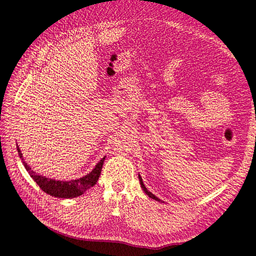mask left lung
I'll return each mask as SVG.
<instances>
[{
	"instance_id": "obj_1",
	"label": "left lung",
	"mask_w": 256,
	"mask_h": 256,
	"mask_svg": "<svg viewBox=\"0 0 256 256\" xmlns=\"http://www.w3.org/2000/svg\"><path fill=\"white\" fill-rule=\"evenodd\" d=\"M139 182H140V185H142V188L144 189V192L148 196H149L150 198H152V199L156 200V201H160L158 196H155V194H153L152 192H150L149 190H148V189H146V186H144V182H142V176H139Z\"/></svg>"
}]
</instances>
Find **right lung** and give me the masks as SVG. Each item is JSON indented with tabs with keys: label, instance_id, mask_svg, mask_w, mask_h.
<instances>
[{
	"label": "right lung",
	"instance_id": "right-lung-1",
	"mask_svg": "<svg viewBox=\"0 0 256 256\" xmlns=\"http://www.w3.org/2000/svg\"><path fill=\"white\" fill-rule=\"evenodd\" d=\"M17 150L20 158L23 162L24 167H26V169L30 173V176L39 185V187L42 189L46 194H51L56 198H62V199H69V198L70 199H73V198L80 196V194H83L85 192H87L88 189L92 188L98 182L105 160V158H103L96 164L94 169L90 172L89 174L78 180H72L67 182V180H56L50 178H46L37 174V173L35 171H32L28 164L24 162L19 146H17Z\"/></svg>",
	"mask_w": 256,
	"mask_h": 256
}]
</instances>
